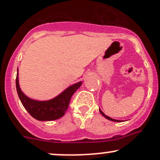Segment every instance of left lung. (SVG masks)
<instances>
[{
    "label": "left lung",
    "mask_w": 160,
    "mask_h": 160,
    "mask_svg": "<svg viewBox=\"0 0 160 160\" xmlns=\"http://www.w3.org/2000/svg\"><path fill=\"white\" fill-rule=\"evenodd\" d=\"M99 111H100V112H101V114H102V115L104 116V118H107V119H108V120H110V121H112V122H122V121H120V120H115V119H113V118H111L109 117V116H107V115H105V114H104V113L103 112V111H101V109H99Z\"/></svg>",
    "instance_id": "8db88e82"
}]
</instances>
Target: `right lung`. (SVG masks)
Returning a JSON list of instances; mask_svg holds the SVG:
<instances>
[{"mask_svg": "<svg viewBox=\"0 0 160 160\" xmlns=\"http://www.w3.org/2000/svg\"><path fill=\"white\" fill-rule=\"evenodd\" d=\"M16 77V89L20 101L25 110L36 120L53 121L65 114L72 94L81 86L82 82L74 83L56 98L49 101H35L28 98L21 90L18 83V70Z\"/></svg>", "mask_w": 160, "mask_h": 160, "instance_id": "add662e5", "label": "right lung"}]
</instances>
